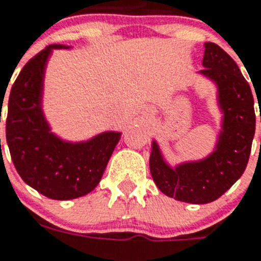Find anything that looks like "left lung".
<instances>
[{
  "instance_id": "left-lung-1",
  "label": "left lung",
  "mask_w": 261,
  "mask_h": 261,
  "mask_svg": "<svg viewBox=\"0 0 261 261\" xmlns=\"http://www.w3.org/2000/svg\"><path fill=\"white\" fill-rule=\"evenodd\" d=\"M203 67L199 73L217 85L218 106L223 114L222 130L214 151L206 159L172 168L153 141L149 161L151 177L160 191L169 198L192 204L214 202L241 177L251 154L256 127L251 87L230 55L215 43H204Z\"/></svg>"
}]
</instances>
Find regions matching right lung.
I'll list each match as a JSON object with an SVG mask.
<instances>
[{
  "mask_svg": "<svg viewBox=\"0 0 261 261\" xmlns=\"http://www.w3.org/2000/svg\"><path fill=\"white\" fill-rule=\"evenodd\" d=\"M47 46L27 65L10 89L6 116V142L16 171L42 195L69 200L96 188L120 139V133L106 131L84 142H67L51 133L42 108L43 81L53 50Z\"/></svg>",
  "mask_w": 261,
  "mask_h": 261,
  "instance_id": "add662e5",
  "label": "right lung"
}]
</instances>
